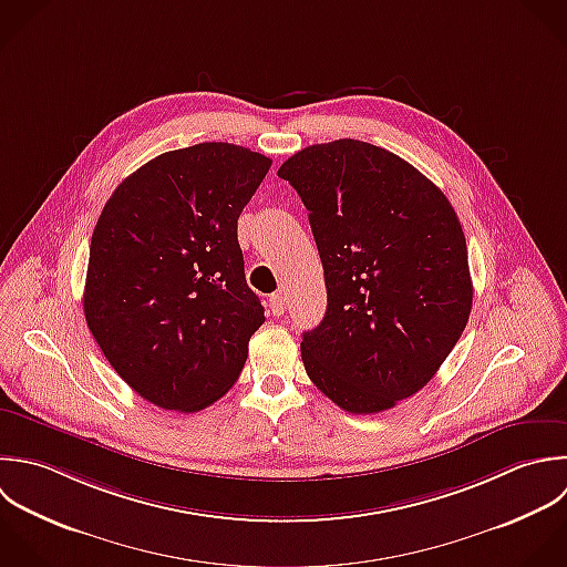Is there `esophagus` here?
I'll list each match as a JSON object with an SVG mask.
<instances>
[{"label": "esophagus", "mask_w": 567, "mask_h": 567, "mask_svg": "<svg viewBox=\"0 0 567 567\" xmlns=\"http://www.w3.org/2000/svg\"><path fill=\"white\" fill-rule=\"evenodd\" d=\"M269 309H271L274 316H282L285 309H287V298H285V293H274V296L269 298Z\"/></svg>", "instance_id": "esophagus-1"}]
</instances>
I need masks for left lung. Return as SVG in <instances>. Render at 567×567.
Here are the masks:
<instances>
[{"mask_svg":"<svg viewBox=\"0 0 567 567\" xmlns=\"http://www.w3.org/2000/svg\"><path fill=\"white\" fill-rule=\"evenodd\" d=\"M278 176L309 209L324 269L327 313L300 342L307 375L347 413L393 409L433 380L466 329L462 223L422 172L358 138L309 145Z\"/></svg>","mask_w":567,"mask_h":567,"instance_id":"1","label":"left lung"}]
</instances>
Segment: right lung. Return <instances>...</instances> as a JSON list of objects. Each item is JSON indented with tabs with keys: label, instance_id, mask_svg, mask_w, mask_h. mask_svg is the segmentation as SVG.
Wrapping results in <instances>:
<instances>
[{
	"label": "right lung",
	"instance_id": "add662e5",
	"mask_svg": "<svg viewBox=\"0 0 567 567\" xmlns=\"http://www.w3.org/2000/svg\"><path fill=\"white\" fill-rule=\"evenodd\" d=\"M271 158L231 143L165 152L107 198L90 240L83 313L143 400L196 413L238 380L265 322L247 287L238 216Z\"/></svg>",
	"mask_w": 567,
	"mask_h": 567
}]
</instances>
